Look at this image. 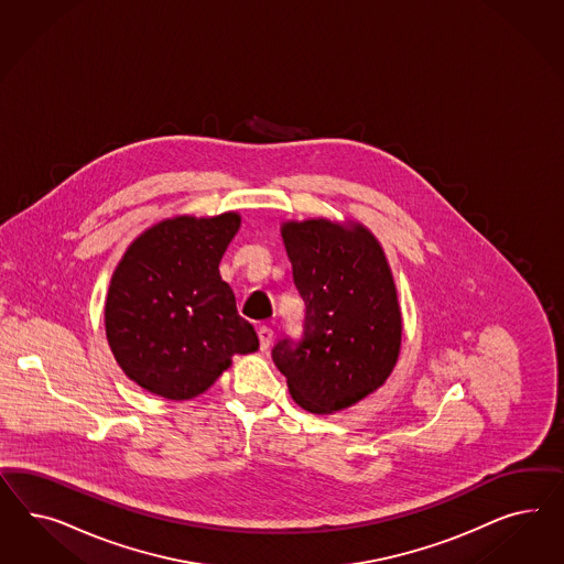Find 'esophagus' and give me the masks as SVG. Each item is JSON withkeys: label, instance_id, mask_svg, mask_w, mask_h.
I'll list each match as a JSON object with an SVG mask.
<instances>
[{"label": "esophagus", "instance_id": "34e87169", "mask_svg": "<svg viewBox=\"0 0 564 564\" xmlns=\"http://www.w3.org/2000/svg\"><path fill=\"white\" fill-rule=\"evenodd\" d=\"M258 341H260V349L267 351L271 347V341H273V328L271 326H260L258 328Z\"/></svg>", "mask_w": 564, "mask_h": 564}]
</instances>
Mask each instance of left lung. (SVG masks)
I'll return each instance as SVG.
<instances>
[{"mask_svg": "<svg viewBox=\"0 0 564 564\" xmlns=\"http://www.w3.org/2000/svg\"><path fill=\"white\" fill-rule=\"evenodd\" d=\"M281 238L306 318L302 341L276 343L273 361L302 410H347L387 382L401 354L393 271L358 221H285Z\"/></svg>", "mask_w": 564, "mask_h": 564, "instance_id": "1", "label": "left lung"}]
</instances>
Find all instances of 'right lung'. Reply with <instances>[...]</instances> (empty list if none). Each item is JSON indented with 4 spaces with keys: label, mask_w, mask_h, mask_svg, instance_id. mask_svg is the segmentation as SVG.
I'll use <instances>...</instances> for the list:
<instances>
[{
    "label": "right lung",
    "mask_w": 564,
    "mask_h": 564,
    "mask_svg": "<svg viewBox=\"0 0 564 564\" xmlns=\"http://www.w3.org/2000/svg\"><path fill=\"white\" fill-rule=\"evenodd\" d=\"M236 210L177 215L144 229L123 252L105 300V333L123 375L149 393H205L238 354L258 349L219 262L236 238Z\"/></svg>",
    "instance_id": "right-lung-1"
}]
</instances>
